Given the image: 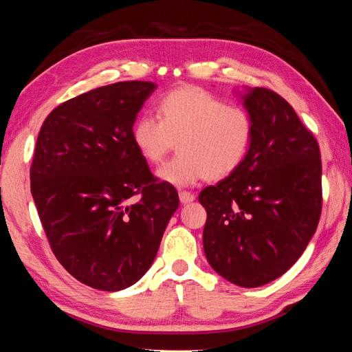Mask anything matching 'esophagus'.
<instances>
[{
  "mask_svg": "<svg viewBox=\"0 0 352 352\" xmlns=\"http://www.w3.org/2000/svg\"><path fill=\"white\" fill-rule=\"evenodd\" d=\"M178 197H180L182 204H190V201L195 200V195L192 192H188V190H180Z\"/></svg>",
  "mask_w": 352,
  "mask_h": 352,
  "instance_id": "obj_1",
  "label": "esophagus"
}]
</instances>
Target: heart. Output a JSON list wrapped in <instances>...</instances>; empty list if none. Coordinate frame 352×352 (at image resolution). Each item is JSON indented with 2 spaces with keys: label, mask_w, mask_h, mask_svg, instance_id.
Listing matches in <instances>:
<instances>
[{
  "label": "heart",
  "mask_w": 352,
  "mask_h": 352,
  "mask_svg": "<svg viewBox=\"0 0 352 352\" xmlns=\"http://www.w3.org/2000/svg\"><path fill=\"white\" fill-rule=\"evenodd\" d=\"M253 135L248 110L199 87L168 93L158 102V118L146 113L132 129L136 151L151 164L163 162L178 142L180 153L157 170L160 180L177 188L233 174L245 162Z\"/></svg>",
  "instance_id": "obj_1"
}]
</instances>
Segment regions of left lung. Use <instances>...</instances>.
<instances>
[{
    "mask_svg": "<svg viewBox=\"0 0 352 352\" xmlns=\"http://www.w3.org/2000/svg\"><path fill=\"white\" fill-rule=\"evenodd\" d=\"M254 122L245 162L201 190L204 250L220 276L259 287L305 252L321 212L318 142L287 100L267 88L236 91Z\"/></svg>",
    "mask_w": 352,
    "mask_h": 352,
    "instance_id": "8db88e82",
    "label": "left lung"
}]
</instances>
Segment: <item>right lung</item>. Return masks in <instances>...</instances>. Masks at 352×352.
Returning a JSON list of instances; mask_svg holds the SVG:
<instances>
[{
  "instance_id": "obj_1",
  "label": "right lung",
  "mask_w": 352,
  "mask_h": 352,
  "mask_svg": "<svg viewBox=\"0 0 352 352\" xmlns=\"http://www.w3.org/2000/svg\"><path fill=\"white\" fill-rule=\"evenodd\" d=\"M153 82H118L67 100L40 129L31 192L50 245L77 281L118 292L151 269L180 200L136 151ZM140 193L142 200L130 204Z\"/></svg>"
}]
</instances>
